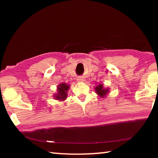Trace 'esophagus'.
Wrapping results in <instances>:
<instances>
[{"mask_svg":"<svg viewBox=\"0 0 158 158\" xmlns=\"http://www.w3.org/2000/svg\"><path fill=\"white\" fill-rule=\"evenodd\" d=\"M77 80V81H78V82H83V81H84V79H83L82 77H78Z\"/></svg>","mask_w":158,"mask_h":158,"instance_id":"34e87169","label":"esophagus"}]
</instances>
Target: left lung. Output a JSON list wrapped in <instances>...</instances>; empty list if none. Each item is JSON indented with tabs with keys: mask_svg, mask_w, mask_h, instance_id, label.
Here are the masks:
<instances>
[{
	"mask_svg": "<svg viewBox=\"0 0 158 158\" xmlns=\"http://www.w3.org/2000/svg\"><path fill=\"white\" fill-rule=\"evenodd\" d=\"M95 92L96 94L98 95V97L105 98L109 94V88L104 87L103 84L102 83H98L97 84V85L94 87Z\"/></svg>",
	"mask_w": 158,
	"mask_h": 158,
	"instance_id": "1",
	"label": "left lung"
}]
</instances>
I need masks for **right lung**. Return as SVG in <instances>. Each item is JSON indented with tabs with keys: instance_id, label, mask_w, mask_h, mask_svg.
<instances>
[{
	"instance_id": "obj_1",
	"label": "right lung",
	"mask_w": 158,
	"mask_h": 158,
	"mask_svg": "<svg viewBox=\"0 0 158 158\" xmlns=\"http://www.w3.org/2000/svg\"><path fill=\"white\" fill-rule=\"evenodd\" d=\"M70 88V85L66 83H61L57 85L56 93H53V97L56 100L60 102L65 101L68 98V91Z\"/></svg>"
}]
</instances>
